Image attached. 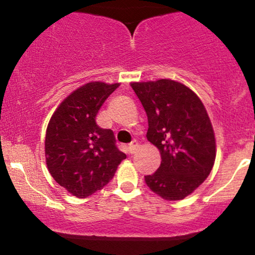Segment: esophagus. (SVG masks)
<instances>
[{"instance_id":"34e87169","label":"esophagus","mask_w":255,"mask_h":255,"mask_svg":"<svg viewBox=\"0 0 255 255\" xmlns=\"http://www.w3.org/2000/svg\"><path fill=\"white\" fill-rule=\"evenodd\" d=\"M137 147H139V142H137L136 140H133V141L129 144V146H128V151H129L130 154H133L136 152Z\"/></svg>"}]
</instances>
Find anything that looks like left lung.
Here are the masks:
<instances>
[{"label":"left lung","mask_w":255,"mask_h":255,"mask_svg":"<svg viewBox=\"0 0 255 255\" xmlns=\"http://www.w3.org/2000/svg\"><path fill=\"white\" fill-rule=\"evenodd\" d=\"M148 121L146 137L162 162L145 182L165 200H182L206 180L216 158L213 128L199 97L177 81L133 83Z\"/></svg>","instance_id":"obj_1"}]
</instances>
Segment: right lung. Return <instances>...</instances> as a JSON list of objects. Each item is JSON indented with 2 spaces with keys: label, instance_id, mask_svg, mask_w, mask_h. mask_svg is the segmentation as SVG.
I'll return each mask as SVG.
<instances>
[{
  "label": "right lung",
  "instance_id": "1",
  "mask_svg": "<svg viewBox=\"0 0 255 255\" xmlns=\"http://www.w3.org/2000/svg\"><path fill=\"white\" fill-rule=\"evenodd\" d=\"M119 85H84L64 99L49 121L46 165L54 180L77 198H87L107 186L126 159L114 131L96 124L99 109Z\"/></svg>",
  "mask_w": 255,
  "mask_h": 255
}]
</instances>
